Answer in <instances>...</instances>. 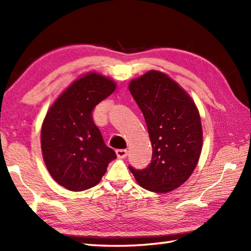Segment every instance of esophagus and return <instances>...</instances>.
Listing matches in <instances>:
<instances>
[{"label":"esophagus","instance_id":"34e87169","mask_svg":"<svg viewBox=\"0 0 251 251\" xmlns=\"http://www.w3.org/2000/svg\"><path fill=\"white\" fill-rule=\"evenodd\" d=\"M116 155L121 157V158L125 157V156H127V150H126V149H117Z\"/></svg>","mask_w":251,"mask_h":251}]
</instances>
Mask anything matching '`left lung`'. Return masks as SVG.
Listing matches in <instances>:
<instances>
[{"mask_svg":"<svg viewBox=\"0 0 251 251\" xmlns=\"http://www.w3.org/2000/svg\"><path fill=\"white\" fill-rule=\"evenodd\" d=\"M129 90L145 116L153 150L146 168L129 170L143 189L156 193L177 189L193 173L201 151L202 130L194 101L158 71L131 81Z\"/></svg>","mask_w":251,"mask_h":251,"instance_id":"8db88e82","label":"left lung"}]
</instances>
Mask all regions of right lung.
Wrapping results in <instances>:
<instances>
[{"instance_id": "obj_1", "label": "right lung", "mask_w": 251, "mask_h": 251, "mask_svg": "<svg viewBox=\"0 0 251 251\" xmlns=\"http://www.w3.org/2000/svg\"><path fill=\"white\" fill-rule=\"evenodd\" d=\"M115 87L108 77L88 73L70 85L47 112L41 131L42 152L51 177L68 190L93 188L116 158L93 120L96 105Z\"/></svg>"}]
</instances>
